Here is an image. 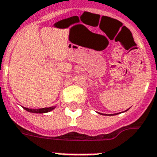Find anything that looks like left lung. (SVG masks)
<instances>
[{
  "mask_svg": "<svg viewBox=\"0 0 157 157\" xmlns=\"http://www.w3.org/2000/svg\"><path fill=\"white\" fill-rule=\"evenodd\" d=\"M125 112H126V111H125Z\"/></svg>",
  "mask_w": 157,
  "mask_h": 157,
  "instance_id": "1",
  "label": "left lung"
}]
</instances>
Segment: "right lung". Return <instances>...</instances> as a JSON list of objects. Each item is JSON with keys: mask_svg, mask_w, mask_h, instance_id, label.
I'll list each match as a JSON object with an SVG mask.
<instances>
[{"mask_svg": "<svg viewBox=\"0 0 157 157\" xmlns=\"http://www.w3.org/2000/svg\"><path fill=\"white\" fill-rule=\"evenodd\" d=\"M25 110L29 113H49L50 111L54 110L55 108V106L53 107H49V108H38V109H31V108H23Z\"/></svg>", "mask_w": 157, "mask_h": 157, "instance_id": "obj_1", "label": "right lung"}]
</instances>
